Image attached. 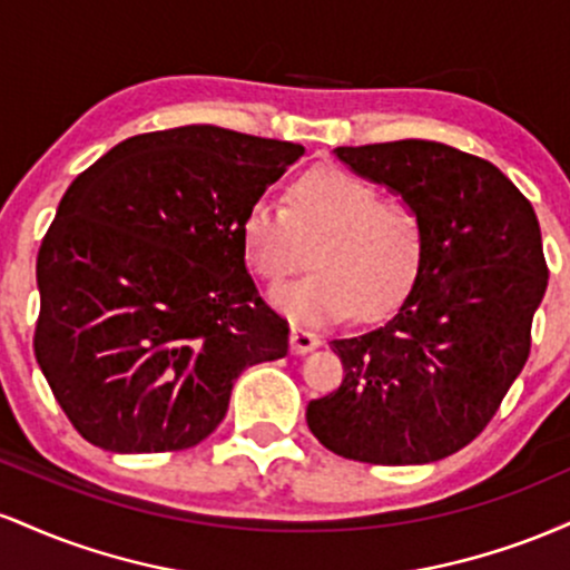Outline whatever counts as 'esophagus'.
I'll return each instance as SVG.
<instances>
[{
  "mask_svg": "<svg viewBox=\"0 0 570 570\" xmlns=\"http://www.w3.org/2000/svg\"><path fill=\"white\" fill-rule=\"evenodd\" d=\"M289 345H292V353H297V356H303V353L318 348V345H322V337L313 335V332L303 330V326H292Z\"/></svg>",
  "mask_w": 570,
  "mask_h": 570,
  "instance_id": "1",
  "label": "esophagus"
}]
</instances>
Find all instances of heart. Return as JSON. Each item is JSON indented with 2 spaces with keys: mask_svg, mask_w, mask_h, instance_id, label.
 <instances>
[{
  "mask_svg": "<svg viewBox=\"0 0 570 570\" xmlns=\"http://www.w3.org/2000/svg\"><path fill=\"white\" fill-rule=\"evenodd\" d=\"M246 263L267 281L284 276L313 244L305 276L267 292L276 311L299 324H332L389 307L410 286L423 252V222L402 198L340 168H316L289 187L286 208L254 200L240 219Z\"/></svg>",
  "mask_w": 570,
  "mask_h": 570,
  "instance_id": "obj_1",
  "label": "heart"
}]
</instances>
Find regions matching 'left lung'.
Wrapping results in <instances>:
<instances>
[{
	"label": "left lung",
	"mask_w": 570,
	"mask_h": 570,
	"mask_svg": "<svg viewBox=\"0 0 570 570\" xmlns=\"http://www.w3.org/2000/svg\"><path fill=\"white\" fill-rule=\"evenodd\" d=\"M335 158L417 208L423 252L383 324L330 343L345 377L307 404V429L351 461H442L488 426L525 367L549 276L539 219L493 163L448 144L337 147Z\"/></svg>",
	"instance_id": "left-lung-1"
}]
</instances>
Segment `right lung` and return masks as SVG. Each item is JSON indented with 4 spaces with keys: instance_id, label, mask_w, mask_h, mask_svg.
I'll list each match as a JSON object with an SVG mask.
<instances>
[{
    "instance_id": "add662e5",
    "label": "right lung",
    "mask_w": 570,
    "mask_h": 570,
    "mask_svg": "<svg viewBox=\"0 0 570 570\" xmlns=\"http://www.w3.org/2000/svg\"><path fill=\"white\" fill-rule=\"evenodd\" d=\"M305 147L217 126L126 139L71 181L37 257V364L109 453L206 440L289 326L246 267L240 219Z\"/></svg>"
}]
</instances>
